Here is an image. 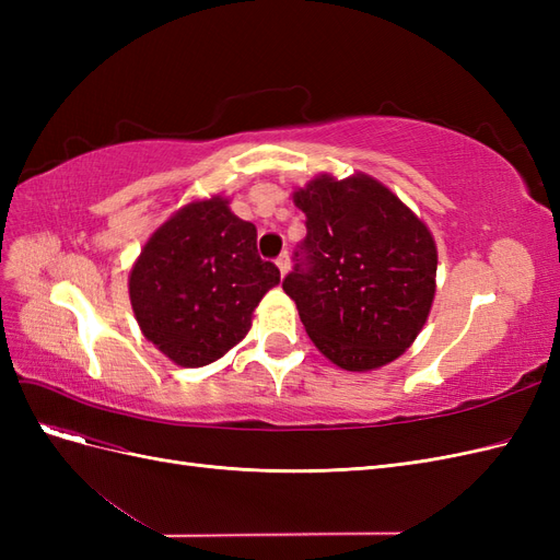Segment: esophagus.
Returning <instances> with one entry per match:
<instances>
[{
	"label": "esophagus",
	"instance_id": "esophagus-1",
	"mask_svg": "<svg viewBox=\"0 0 560 560\" xmlns=\"http://www.w3.org/2000/svg\"><path fill=\"white\" fill-rule=\"evenodd\" d=\"M276 266L280 268V276L284 278V276H287V270H290V257H287V252H284V254H280V257L276 259Z\"/></svg>",
	"mask_w": 560,
	"mask_h": 560
}]
</instances>
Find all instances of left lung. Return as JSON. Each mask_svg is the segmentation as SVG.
<instances>
[{
  "mask_svg": "<svg viewBox=\"0 0 560 560\" xmlns=\"http://www.w3.org/2000/svg\"><path fill=\"white\" fill-rule=\"evenodd\" d=\"M292 198L308 233L282 290L311 341L346 371L395 362L432 311L436 245L428 224L364 173L317 175Z\"/></svg>",
  "mask_w": 560,
  "mask_h": 560,
  "instance_id": "left-lung-1",
  "label": "left lung"
}]
</instances>
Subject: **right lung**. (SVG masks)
<instances>
[{"instance_id": "1", "label": "right lung", "mask_w": 560, "mask_h": 560, "mask_svg": "<svg viewBox=\"0 0 560 560\" xmlns=\"http://www.w3.org/2000/svg\"><path fill=\"white\" fill-rule=\"evenodd\" d=\"M280 282L257 254V229L229 198L191 200L167 217L135 259L128 294L147 341L179 366H206L238 346L252 313Z\"/></svg>"}]
</instances>
